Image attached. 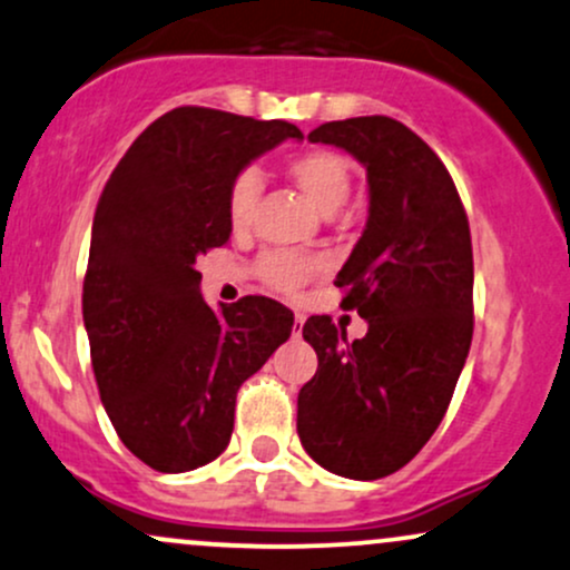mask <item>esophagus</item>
<instances>
[{"label": "esophagus", "instance_id": "esophagus-1", "mask_svg": "<svg viewBox=\"0 0 570 570\" xmlns=\"http://www.w3.org/2000/svg\"><path fill=\"white\" fill-rule=\"evenodd\" d=\"M303 324H305L303 313H294V335H299V332H303Z\"/></svg>", "mask_w": 570, "mask_h": 570}]
</instances>
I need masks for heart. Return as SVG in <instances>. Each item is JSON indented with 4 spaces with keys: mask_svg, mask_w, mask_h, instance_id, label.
I'll return each instance as SVG.
<instances>
[{
    "mask_svg": "<svg viewBox=\"0 0 570 570\" xmlns=\"http://www.w3.org/2000/svg\"><path fill=\"white\" fill-rule=\"evenodd\" d=\"M289 176L297 187L311 198L318 212L332 214L348 200L351 195V166L343 155L332 149H307L289 160ZM263 179L254 168H246L233 179L227 193V217L235 230H244L252 219L254 203L259 198ZM318 259L294 252H267L259 257L257 273L271 289L294 294L318 273Z\"/></svg>",
    "mask_w": 570,
    "mask_h": 570,
    "instance_id": "heart-1",
    "label": "heart"
}]
</instances>
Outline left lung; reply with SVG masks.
<instances>
[{"mask_svg": "<svg viewBox=\"0 0 570 570\" xmlns=\"http://www.w3.org/2000/svg\"><path fill=\"white\" fill-rule=\"evenodd\" d=\"M367 168L370 214L335 286L367 322L345 340L330 316L303 337L318 370L297 396V434L326 472L381 480L421 453L448 412L474 332L469 219L444 163L391 117H351L307 134Z\"/></svg>", "mask_w": 570, "mask_h": 570, "instance_id": "left-lung-1", "label": "left lung"}]
</instances>
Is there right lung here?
<instances>
[{"mask_svg": "<svg viewBox=\"0 0 570 570\" xmlns=\"http://www.w3.org/2000/svg\"><path fill=\"white\" fill-rule=\"evenodd\" d=\"M303 130L179 107L117 163L90 233L82 318L104 410L155 472L206 466L233 434L235 394L292 335L289 307L244 297L212 311L195 263L225 246L227 193L252 160Z\"/></svg>", "mask_w": 570, "mask_h": 570, "instance_id": "right-lung-1", "label": "right lung"}]
</instances>
